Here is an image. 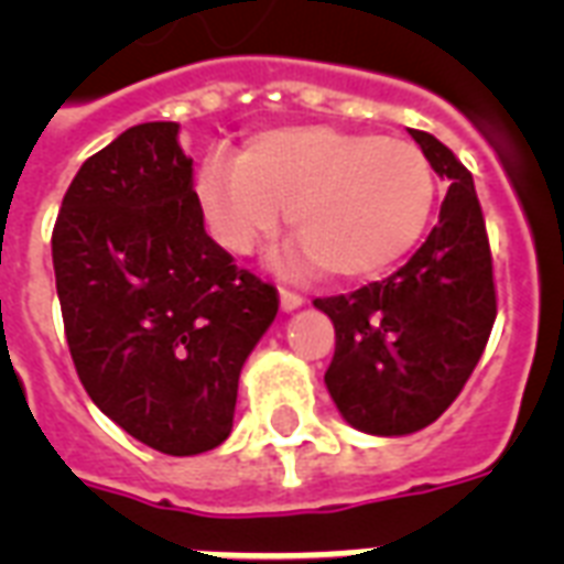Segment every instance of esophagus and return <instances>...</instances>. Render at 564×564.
Here are the masks:
<instances>
[{"instance_id":"obj_1","label":"esophagus","mask_w":564,"mask_h":564,"mask_svg":"<svg viewBox=\"0 0 564 564\" xmlns=\"http://www.w3.org/2000/svg\"><path fill=\"white\" fill-rule=\"evenodd\" d=\"M304 304V295L292 290H281V310L283 313H292V310H299Z\"/></svg>"}]
</instances>
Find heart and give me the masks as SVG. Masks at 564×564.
Returning <instances> with one entry per match:
<instances>
[{
    "instance_id": "obj_1",
    "label": "heart",
    "mask_w": 564,
    "mask_h": 564,
    "mask_svg": "<svg viewBox=\"0 0 564 564\" xmlns=\"http://www.w3.org/2000/svg\"><path fill=\"white\" fill-rule=\"evenodd\" d=\"M195 195L230 254L269 242L283 209L310 263L334 281H362L419 242L436 204V172L406 140L290 126L248 140L239 158L210 154Z\"/></svg>"
}]
</instances>
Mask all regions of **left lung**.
<instances>
[{
  "label": "left lung",
  "mask_w": 564,
  "mask_h": 564,
  "mask_svg": "<svg viewBox=\"0 0 564 564\" xmlns=\"http://www.w3.org/2000/svg\"><path fill=\"white\" fill-rule=\"evenodd\" d=\"M410 134L451 184L436 228L383 281L313 301L336 330L327 392L343 419L371 436H406L433 424L463 392L498 316L471 172L433 134Z\"/></svg>",
  "instance_id": "left-lung-1"
}]
</instances>
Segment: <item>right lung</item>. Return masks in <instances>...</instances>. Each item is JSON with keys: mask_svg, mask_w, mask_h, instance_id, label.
Listing matches in <instances>:
<instances>
[{"mask_svg": "<svg viewBox=\"0 0 564 564\" xmlns=\"http://www.w3.org/2000/svg\"><path fill=\"white\" fill-rule=\"evenodd\" d=\"M178 122H143L84 161L52 230L55 286L84 389L170 456L230 436L239 371L278 290L204 230Z\"/></svg>", "mask_w": 564, "mask_h": 564, "instance_id": "right-lung-1", "label": "right lung"}]
</instances>
